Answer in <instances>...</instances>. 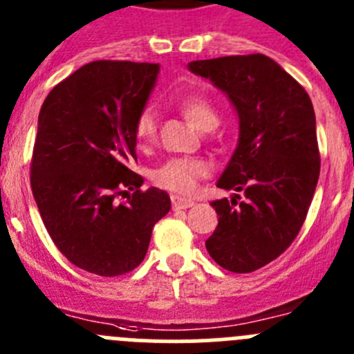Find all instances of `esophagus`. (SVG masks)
Returning a JSON list of instances; mask_svg holds the SVG:
<instances>
[{
    "label": "esophagus",
    "mask_w": 354,
    "mask_h": 354,
    "mask_svg": "<svg viewBox=\"0 0 354 354\" xmlns=\"http://www.w3.org/2000/svg\"><path fill=\"white\" fill-rule=\"evenodd\" d=\"M193 205V200L183 198V196H171V207H174V209H189V207Z\"/></svg>",
    "instance_id": "esophagus-1"
}]
</instances>
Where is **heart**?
Masks as SVG:
<instances>
[{
  "mask_svg": "<svg viewBox=\"0 0 354 354\" xmlns=\"http://www.w3.org/2000/svg\"><path fill=\"white\" fill-rule=\"evenodd\" d=\"M177 106L193 128L200 131H209L216 126V106L205 96L187 95L179 100ZM156 129H158V124H156L154 112L151 109H144L138 113L137 122H135V135L138 140L149 142L156 137ZM207 174H209V165L203 160L175 158L156 168L152 171V180L165 189L186 194L191 193L196 187L198 179L205 177Z\"/></svg>",
  "mask_w": 354,
  "mask_h": 354,
  "instance_id": "obj_1",
  "label": "heart"
}]
</instances>
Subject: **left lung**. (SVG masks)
<instances>
[{
	"label": "left lung",
	"mask_w": 354,
	"mask_h": 354,
	"mask_svg": "<svg viewBox=\"0 0 354 354\" xmlns=\"http://www.w3.org/2000/svg\"><path fill=\"white\" fill-rule=\"evenodd\" d=\"M239 113V144L217 180L244 191L210 205L219 216L205 248L217 265L248 274L283 254L306 221L319 179L313 102L300 84L263 54L191 61Z\"/></svg>",
	"instance_id": "obj_1"
}]
</instances>
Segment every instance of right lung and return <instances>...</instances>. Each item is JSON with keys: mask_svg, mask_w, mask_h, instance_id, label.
I'll use <instances>...</instances> for the list:
<instances>
[{"mask_svg": "<svg viewBox=\"0 0 354 354\" xmlns=\"http://www.w3.org/2000/svg\"><path fill=\"white\" fill-rule=\"evenodd\" d=\"M158 73L154 63L93 61L41 105L31 160L35 202L56 248L91 274L137 268L171 207L168 193L142 191L144 179L129 170L137 161L135 122ZM121 194L129 200L119 204Z\"/></svg>", "mask_w": 354, "mask_h": 354, "instance_id": "right-lung-1", "label": "right lung"}]
</instances>
